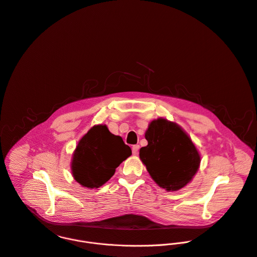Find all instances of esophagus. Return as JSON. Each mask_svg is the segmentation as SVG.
<instances>
[{"label": "esophagus", "instance_id": "34e87169", "mask_svg": "<svg viewBox=\"0 0 257 257\" xmlns=\"http://www.w3.org/2000/svg\"><path fill=\"white\" fill-rule=\"evenodd\" d=\"M139 148H140L139 145H133V147H132V153H133L134 155H137V154H138V151H139Z\"/></svg>", "mask_w": 257, "mask_h": 257}]
</instances>
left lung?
I'll use <instances>...</instances> for the list:
<instances>
[{"mask_svg":"<svg viewBox=\"0 0 257 257\" xmlns=\"http://www.w3.org/2000/svg\"><path fill=\"white\" fill-rule=\"evenodd\" d=\"M148 145L139 151L152 179L167 191L186 186L198 171L200 155L187 133L164 118L153 120L146 130Z\"/></svg>","mask_w":257,"mask_h":257,"instance_id":"8db88e82","label":"left lung"}]
</instances>
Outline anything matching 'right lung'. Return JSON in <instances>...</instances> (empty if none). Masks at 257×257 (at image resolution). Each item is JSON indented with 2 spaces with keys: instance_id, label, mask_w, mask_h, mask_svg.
<instances>
[{
  "instance_id": "add662e5",
  "label": "right lung",
  "mask_w": 257,
  "mask_h": 257,
  "mask_svg": "<svg viewBox=\"0 0 257 257\" xmlns=\"http://www.w3.org/2000/svg\"><path fill=\"white\" fill-rule=\"evenodd\" d=\"M131 154V148L120 136L112 134L106 125H95L81 138L73 153V177L83 187L99 188Z\"/></svg>"
}]
</instances>
